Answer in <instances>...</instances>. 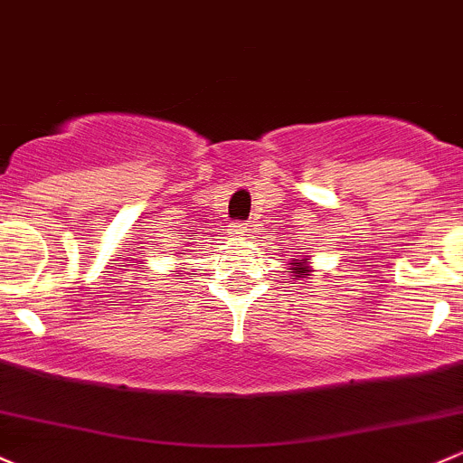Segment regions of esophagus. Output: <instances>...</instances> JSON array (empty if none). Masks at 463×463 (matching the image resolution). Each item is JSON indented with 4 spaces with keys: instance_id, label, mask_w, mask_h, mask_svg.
Segmentation results:
<instances>
[{
    "instance_id": "34e87169",
    "label": "esophagus",
    "mask_w": 463,
    "mask_h": 463,
    "mask_svg": "<svg viewBox=\"0 0 463 463\" xmlns=\"http://www.w3.org/2000/svg\"><path fill=\"white\" fill-rule=\"evenodd\" d=\"M230 232H232V233H236V236H245V232H247L245 222H232V225H230Z\"/></svg>"
}]
</instances>
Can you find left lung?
<instances>
[{
  "label": "left lung",
  "mask_w": 463,
  "mask_h": 463,
  "mask_svg": "<svg viewBox=\"0 0 463 463\" xmlns=\"http://www.w3.org/2000/svg\"><path fill=\"white\" fill-rule=\"evenodd\" d=\"M292 265H294V263H292ZM294 274H297L298 279H309V276H312V274H309L307 267L301 265V263H297V271H294Z\"/></svg>",
  "instance_id": "1"
}]
</instances>
